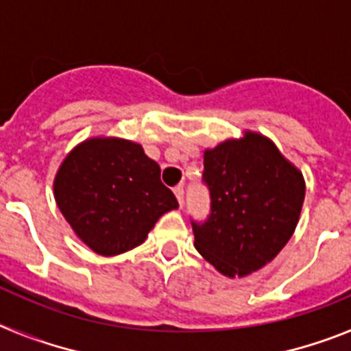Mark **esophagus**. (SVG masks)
Instances as JSON below:
<instances>
[{"instance_id":"34e87169","label":"esophagus","mask_w":351,"mask_h":351,"mask_svg":"<svg viewBox=\"0 0 351 351\" xmlns=\"http://www.w3.org/2000/svg\"><path fill=\"white\" fill-rule=\"evenodd\" d=\"M173 195L178 198L179 206L182 207V204H184V190H182V186H176V188H173Z\"/></svg>"}]
</instances>
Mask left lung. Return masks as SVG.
<instances>
[{"label":"left lung","mask_w":351,"mask_h":351,"mask_svg":"<svg viewBox=\"0 0 351 351\" xmlns=\"http://www.w3.org/2000/svg\"><path fill=\"white\" fill-rule=\"evenodd\" d=\"M210 216L193 225L195 247L226 278H244L276 258L295 232L304 176L262 133L246 130L204 151Z\"/></svg>","instance_id":"obj_1"}]
</instances>
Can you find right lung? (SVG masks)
Here are the masks:
<instances>
[{"label": "right lung", "mask_w": 351, "mask_h": 351, "mask_svg": "<svg viewBox=\"0 0 351 351\" xmlns=\"http://www.w3.org/2000/svg\"><path fill=\"white\" fill-rule=\"evenodd\" d=\"M160 172L137 142L86 138L56 172V204L89 250L121 255L141 246L158 219L179 207Z\"/></svg>", "instance_id": "right-lung-1"}]
</instances>
